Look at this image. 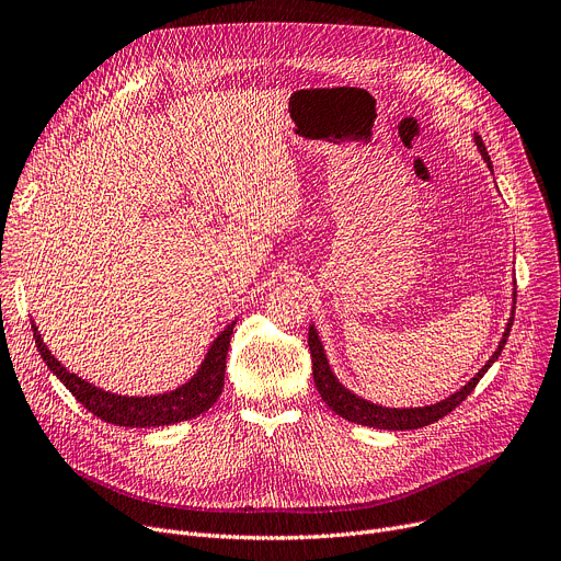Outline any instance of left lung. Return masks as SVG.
I'll use <instances>...</instances> for the list:
<instances>
[{
    "mask_svg": "<svg viewBox=\"0 0 561 561\" xmlns=\"http://www.w3.org/2000/svg\"><path fill=\"white\" fill-rule=\"evenodd\" d=\"M473 140L478 145L482 159L493 170L489 152H486V147H484V140L478 134H473ZM514 305H516V290H514ZM514 309L516 307H512V316L507 320V328H505L503 339H500V343H497L495 352L491 355V359L476 373L473 379L466 381V385L459 391H455L446 400L427 404V407H402V409L400 407L398 409L396 407H381V404L368 402L362 396H355L350 389H345L341 381H339V377L330 368L325 347H322L316 328L309 325V350H311L316 389H318L320 398L325 400V404L334 411V414H339L341 419H345L350 423H357V425H366V427H375V430H419V427H425L430 423H436L438 419L448 416L455 407H459L470 396V391L478 387V381L484 377V373L500 357V352H503V347L507 343V336H510V330L514 325Z\"/></svg>",
    "mask_w": 561,
    "mask_h": 561,
    "instance_id": "obj_1",
    "label": "left lung"
}]
</instances>
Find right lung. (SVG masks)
<instances>
[{
	"instance_id": "right-lung-1",
	"label": "right lung",
	"mask_w": 561,
	"mask_h": 561,
	"mask_svg": "<svg viewBox=\"0 0 561 561\" xmlns=\"http://www.w3.org/2000/svg\"><path fill=\"white\" fill-rule=\"evenodd\" d=\"M233 325L236 320H231L229 325L218 334L209 352L204 355V362L199 364L197 373L186 381V385L159 396H117L100 387H93L91 381L81 379L79 375L70 373L61 362L54 359L49 347L41 339L38 328L32 322L34 339L47 368L64 381V387L88 411H91V414H95L104 423L121 425V427H161V425L191 421L204 414V411L209 409L222 393L227 350H229Z\"/></svg>"
}]
</instances>
